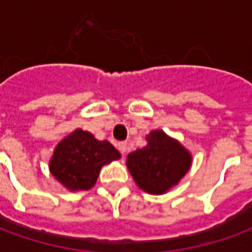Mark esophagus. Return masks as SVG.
I'll list each match as a JSON object with an SVG mask.
<instances>
[{
    "label": "esophagus",
    "mask_w": 252,
    "mask_h": 252,
    "mask_svg": "<svg viewBox=\"0 0 252 252\" xmlns=\"http://www.w3.org/2000/svg\"><path fill=\"white\" fill-rule=\"evenodd\" d=\"M117 147H119V150H120V153L124 155V154L126 153V148H128V146H126V142H120L119 144H117Z\"/></svg>",
    "instance_id": "34e87169"
}]
</instances>
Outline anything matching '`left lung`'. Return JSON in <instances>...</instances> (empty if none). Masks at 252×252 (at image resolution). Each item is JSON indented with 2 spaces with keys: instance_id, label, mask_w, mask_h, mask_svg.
Wrapping results in <instances>:
<instances>
[{
  "instance_id": "8db88e82",
  "label": "left lung",
  "mask_w": 252,
  "mask_h": 252,
  "mask_svg": "<svg viewBox=\"0 0 252 252\" xmlns=\"http://www.w3.org/2000/svg\"><path fill=\"white\" fill-rule=\"evenodd\" d=\"M191 155L178 140L163 131H153L147 146L126 157V166L136 185L150 194H163L189 171Z\"/></svg>"
}]
</instances>
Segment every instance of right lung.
<instances>
[{"label":"right lung","instance_id":"1","mask_svg":"<svg viewBox=\"0 0 252 252\" xmlns=\"http://www.w3.org/2000/svg\"><path fill=\"white\" fill-rule=\"evenodd\" d=\"M120 158L108 140H97L78 128L58 144L50 160V171L68 190H89L98 178L101 167Z\"/></svg>","mask_w":252,"mask_h":252}]
</instances>
